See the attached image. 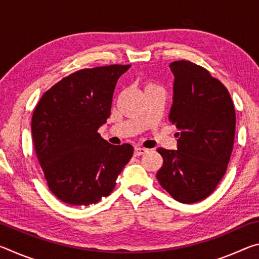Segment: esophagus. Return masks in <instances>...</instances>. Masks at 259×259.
Listing matches in <instances>:
<instances>
[{
    "label": "esophagus",
    "mask_w": 259,
    "mask_h": 259,
    "mask_svg": "<svg viewBox=\"0 0 259 259\" xmlns=\"http://www.w3.org/2000/svg\"><path fill=\"white\" fill-rule=\"evenodd\" d=\"M146 152H147V150H146V148H144V147H135L134 155L135 156H140V155L145 154Z\"/></svg>",
    "instance_id": "obj_1"
}]
</instances>
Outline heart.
I'll use <instances>...</instances> for the list:
<instances>
[{
  "label": "heart",
  "instance_id": "heart-1",
  "mask_svg": "<svg viewBox=\"0 0 259 259\" xmlns=\"http://www.w3.org/2000/svg\"><path fill=\"white\" fill-rule=\"evenodd\" d=\"M152 87H155V84H153L152 82H147L145 84V89H148V88H152Z\"/></svg>",
  "mask_w": 259,
  "mask_h": 259
}]
</instances>
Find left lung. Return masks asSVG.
Returning <instances> with one entry per match:
<instances>
[{"mask_svg": "<svg viewBox=\"0 0 259 259\" xmlns=\"http://www.w3.org/2000/svg\"><path fill=\"white\" fill-rule=\"evenodd\" d=\"M175 75L169 121L179 130L177 151L157 148L160 185L182 203L209 196L226 172L235 135V109L223 83L188 60L169 65Z\"/></svg>", "mask_w": 259, "mask_h": 259, "instance_id": "left-lung-1", "label": "left lung"}]
</instances>
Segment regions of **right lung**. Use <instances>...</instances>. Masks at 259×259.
I'll return each instance as SVG.
<instances>
[{
	"mask_svg": "<svg viewBox=\"0 0 259 259\" xmlns=\"http://www.w3.org/2000/svg\"><path fill=\"white\" fill-rule=\"evenodd\" d=\"M130 65L84 68L43 94L32 116L36 156L49 190L72 205L107 196L134 153L130 144L111 145L98 134L111 115L114 89Z\"/></svg>",
	"mask_w": 259,
	"mask_h": 259,
	"instance_id": "1",
	"label": "right lung"
}]
</instances>
